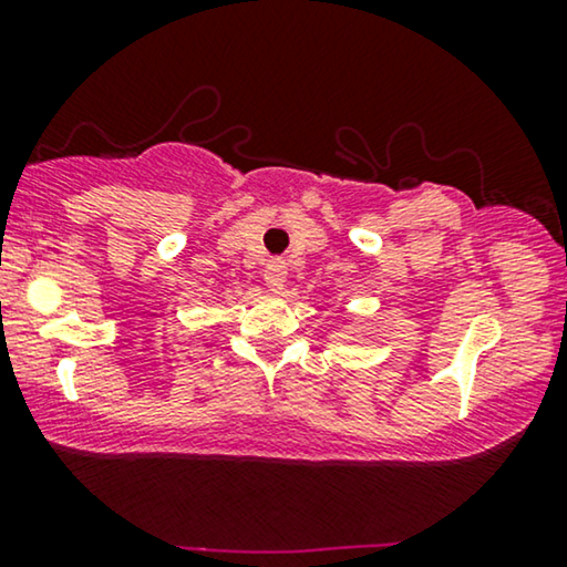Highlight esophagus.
Listing matches in <instances>:
<instances>
[{
    "label": "esophagus",
    "mask_w": 567,
    "mask_h": 567,
    "mask_svg": "<svg viewBox=\"0 0 567 567\" xmlns=\"http://www.w3.org/2000/svg\"><path fill=\"white\" fill-rule=\"evenodd\" d=\"M286 276H289V268H286L284 260H270L266 266V286L270 291H281Z\"/></svg>",
    "instance_id": "34e87169"
}]
</instances>
